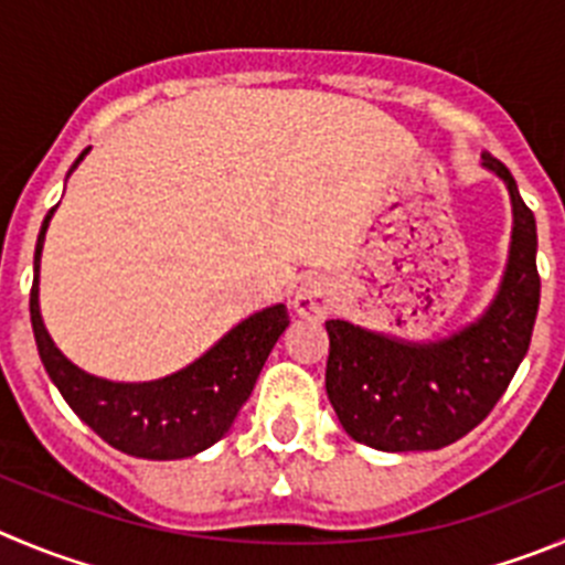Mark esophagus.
<instances>
[{"label": "esophagus", "instance_id": "1", "mask_svg": "<svg viewBox=\"0 0 565 565\" xmlns=\"http://www.w3.org/2000/svg\"><path fill=\"white\" fill-rule=\"evenodd\" d=\"M331 303H334V292H331V284L326 278H303L295 287L292 309L300 318H326L331 312Z\"/></svg>", "mask_w": 565, "mask_h": 565}]
</instances>
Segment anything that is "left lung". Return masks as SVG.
Returning a JSON list of instances; mask_svg holds the SVG:
<instances>
[{
	"label": "left lung",
	"instance_id": "8db88e82",
	"mask_svg": "<svg viewBox=\"0 0 565 565\" xmlns=\"http://www.w3.org/2000/svg\"><path fill=\"white\" fill-rule=\"evenodd\" d=\"M513 209L508 265L473 323L437 340H402L348 320H326V393L342 429L379 451H431L482 424L519 371L535 326L537 231L513 175L482 152Z\"/></svg>",
	"mask_w": 565,
	"mask_h": 565
}]
</instances>
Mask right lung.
Listing matches in <instances>:
<instances>
[{
	"instance_id": "right-lung-1",
	"label": "right lung",
	"mask_w": 565,
	"mask_h": 565,
	"mask_svg": "<svg viewBox=\"0 0 565 565\" xmlns=\"http://www.w3.org/2000/svg\"><path fill=\"white\" fill-rule=\"evenodd\" d=\"M88 150L92 147H86L72 163L68 175L77 170V163L88 156ZM55 209H50L41 223L39 242H35L30 320H33L41 362L52 384L61 390L63 402L108 446L141 460H183L214 446L231 429L242 404L250 398L253 384L265 367L273 345L289 326L287 307L276 303L253 312L228 334L220 337L203 356L170 376L152 382H110L94 376L61 354L41 318V250Z\"/></svg>"
}]
</instances>
